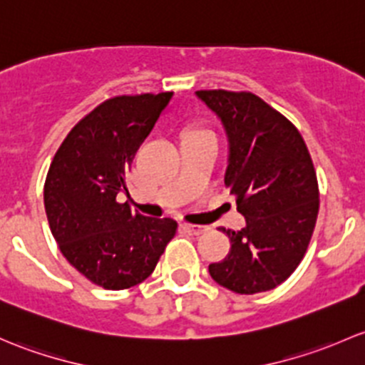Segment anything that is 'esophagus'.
<instances>
[{
	"label": "esophagus",
	"mask_w": 365,
	"mask_h": 365,
	"mask_svg": "<svg viewBox=\"0 0 365 365\" xmlns=\"http://www.w3.org/2000/svg\"><path fill=\"white\" fill-rule=\"evenodd\" d=\"M182 228L184 232H187L190 235H202L209 230L207 227H202V225H191V223H184Z\"/></svg>",
	"instance_id": "34e87169"
}]
</instances>
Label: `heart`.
Returning a JSON list of instances; mask_svg holds the SVG:
<instances>
[{"instance_id":"heart-1","label":"heart","mask_w":365,"mask_h":365,"mask_svg":"<svg viewBox=\"0 0 365 365\" xmlns=\"http://www.w3.org/2000/svg\"><path fill=\"white\" fill-rule=\"evenodd\" d=\"M191 131H207V130H191Z\"/></svg>"}]
</instances>
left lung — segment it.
Listing matches in <instances>:
<instances>
[{
    "label": "left lung",
    "mask_w": 365,
    "mask_h": 365,
    "mask_svg": "<svg viewBox=\"0 0 365 365\" xmlns=\"http://www.w3.org/2000/svg\"><path fill=\"white\" fill-rule=\"evenodd\" d=\"M198 98L223 121L230 142L225 186L246 217L223 228L230 251L209 265L210 277L242 295L287 281L309 246L318 209L317 170L294 123L250 91L202 89Z\"/></svg>",
    "instance_id": "1"
}]
</instances>
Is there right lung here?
I'll list each match as a JSON object with an SVG mask.
<instances>
[{
	"instance_id": "obj_1",
	"label": "right lung",
	"mask_w": 365,
	"mask_h": 365,
	"mask_svg": "<svg viewBox=\"0 0 365 365\" xmlns=\"http://www.w3.org/2000/svg\"><path fill=\"white\" fill-rule=\"evenodd\" d=\"M170 98L142 93L101 101L71 128L48 167L43 204L52 235L63 257L105 290L148 279L178 232L172 217L142 216L115 200Z\"/></svg>"
}]
</instances>
